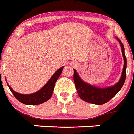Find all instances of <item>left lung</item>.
Listing matches in <instances>:
<instances>
[{
  "label": "left lung",
  "mask_w": 134,
  "mask_h": 134,
  "mask_svg": "<svg viewBox=\"0 0 134 134\" xmlns=\"http://www.w3.org/2000/svg\"><path fill=\"white\" fill-rule=\"evenodd\" d=\"M118 40L121 45L122 52L123 58H124V67H123L122 73L120 80L115 85L111 87L99 88L95 87L93 86L90 85L84 82H83L81 78L79 77L77 72L75 69L73 73V80L75 84L76 89L80 97L85 102L91 104L101 105L107 103L110 99H111L118 93V92L121 89L126 79V69H127V58L125 54V48L124 46L121 43L120 40L118 38Z\"/></svg>",
  "instance_id": "8db88e82"
}]
</instances>
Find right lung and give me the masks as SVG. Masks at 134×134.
Instances as JSON below:
<instances>
[{
	"label": "right lung",
	"mask_w": 134,
	"mask_h": 134,
	"mask_svg": "<svg viewBox=\"0 0 134 134\" xmlns=\"http://www.w3.org/2000/svg\"><path fill=\"white\" fill-rule=\"evenodd\" d=\"M64 67H62L59 68L58 70H57L55 73L52 76L50 80L47 82V84L43 86V87L40 89L38 91L36 92L33 94H30V95H23V94L18 93L15 92L14 90L8 84L9 89L11 92L14 96V97L16 98L19 102L24 104H27V105H37L42 104L45 102L48 101L51 97L53 93L54 85L56 83L57 80L59 77L61 73L62 72Z\"/></svg>",
	"instance_id": "add662e5"
}]
</instances>
